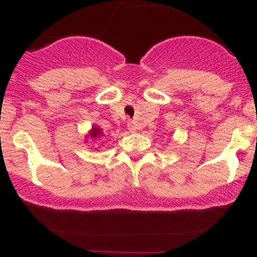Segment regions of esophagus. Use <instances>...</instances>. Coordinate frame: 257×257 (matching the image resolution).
Returning a JSON list of instances; mask_svg holds the SVG:
<instances>
[{
    "label": "esophagus",
    "instance_id": "obj_1",
    "mask_svg": "<svg viewBox=\"0 0 257 257\" xmlns=\"http://www.w3.org/2000/svg\"><path fill=\"white\" fill-rule=\"evenodd\" d=\"M128 129H129V131H131V132H136V131H137V125L133 123V121H132V123L128 124Z\"/></svg>",
    "mask_w": 257,
    "mask_h": 257
}]
</instances>
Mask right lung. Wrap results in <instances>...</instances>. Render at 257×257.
Listing matches in <instances>:
<instances>
[{
    "label": "right lung",
    "instance_id": "obj_1",
    "mask_svg": "<svg viewBox=\"0 0 257 257\" xmlns=\"http://www.w3.org/2000/svg\"><path fill=\"white\" fill-rule=\"evenodd\" d=\"M100 133H102V132H100L99 129H98V128H95V126H94V128H93V131H92V133H90V136H92L93 138H97V137L99 136Z\"/></svg>",
    "mask_w": 257,
    "mask_h": 257
}]
</instances>
